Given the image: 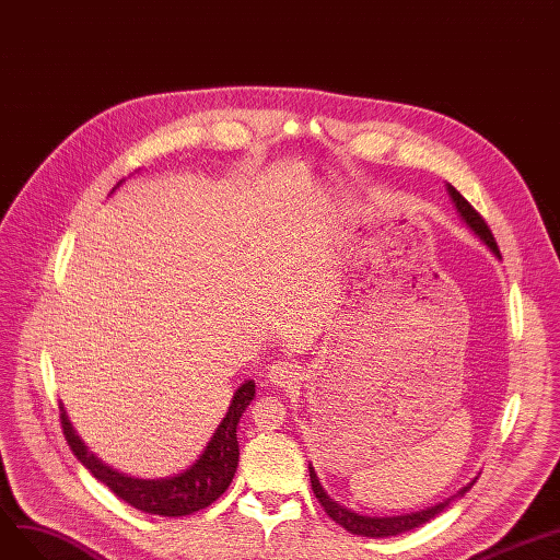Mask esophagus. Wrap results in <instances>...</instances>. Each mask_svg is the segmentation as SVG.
<instances>
[{
    "mask_svg": "<svg viewBox=\"0 0 560 560\" xmlns=\"http://www.w3.org/2000/svg\"><path fill=\"white\" fill-rule=\"evenodd\" d=\"M266 378L276 387H296L303 378V369L296 362H276L269 371H266Z\"/></svg>",
    "mask_w": 560,
    "mask_h": 560,
    "instance_id": "1",
    "label": "esophagus"
}]
</instances>
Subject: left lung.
I'll use <instances>...</instances> for the list:
<instances>
[{
  "mask_svg": "<svg viewBox=\"0 0 560 560\" xmlns=\"http://www.w3.org/2000/svg\"><path fill=\"white\" fill-rule=\"evenodd\" d=\"M446 191H448L451 202H454V207L458 209V214H460L463 223H465L478 238H481V242L490 248V253H492L494 257L501 259V253H499V248H497L494 236H492L490 228L486 225V221H483L481 217H478V211H476L451 184H446ZM476 478H478V476H474L471 481H469L465 488H460L456 494H451L448 499H442V501L435 503V505H425V509H421V511H412V513H404V515L371 517V515H360V513H355V511H351V509H346V505L337 503L335 499H330V494L324 490L322 481H318V476H316L314 467L310 465L312 490H314L318 503L324 505V511L328 513V517H332L339 526H343L346 530H349V534H353V536H366V538L401 536V534H406V530H412V528H417V526H421V524H425V522L435 520L440 513H444V511L448 509L451 503H454V501L460 499V497H465V492H469V488L476 483Z\"/></svg>",
  "mask_w": 560,
  "mask_h": 560,
  "instance_id": "left-lung-1",
  "label": "left lung"
}]
</instances>
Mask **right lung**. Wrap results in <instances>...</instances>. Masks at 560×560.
<instances>
[{
    "mask_svg": "<svg viewBox=\"0 0 560 560\" xmlns=\"http://www.w3.org/2000/svg\"><path fill=\"white\" fill-rule=\"evenodd\" d=\"M122 182L116 184V189ZM114 194V191H112ZM255 398V381H244L234 389L230 408L217 431L211 433L202 454L177 474L164 478H139L127 476L106 463H102L93 451L77 435L74 425L63 408L61 423L66 440L72 448L77 460L82 463L100 483L109 488L125 503L135 505L137 511L162 515V517H184L196 511L207 509L214 503L232 483L234 471L238 467V442H236V425L250 401Z\"/></svg>",
    "mask_w": 560,
    "mask_h": 560,
    "instance_id": "add662e5",
    "label": "right lung"
}]
</instances>
